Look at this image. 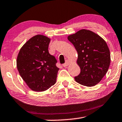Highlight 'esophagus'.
Here are the masks:
<instances>
[{
    "instance_id": "esophagus-1",
    "label": "esophagus",
    "mask_w": 122,
    "mask_h": 122,
    "mask_svg": "<svg viewBox=\"0 0 122 122\" xmlns=\"http://www.w3.org/2000/svg\"><path fill=\"white\" fill-rule=\"evenodd\" d=\"M69 61H68L67 60H66V62H65L64 64H63L62 66H63V67H66V66H67L68 65H69Z\"/></svg>"
}]
</instances>
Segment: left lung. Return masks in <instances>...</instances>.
<instances>
[{"label":"left lung","instance_id":"1","mask_svg":"<svg viewBox=\"0 0 122 122\" xmlns=\"http://www.w3.org/2000/svg\"><path fill=\"white\" fill-rule=\"evenodd\" d=\"M78 53L77 63L81 72L74 79L87 87L99 82L108 71L111 55L108 45L99 35L90 30H81L68 36Z\"/></svg>","mask_w":122,"mask_h":122}]
</instances>
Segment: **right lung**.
<instances>
[{
  "label": "right lung",
  "mask_w": 122,
  "mask_h": 122,
  "mask_svg": "<svg viewBox=\"0 0 122 122\" xmlns=\"http://www.w3.org/2000/svg\"><path fill=\"white\" fill-rule=\"evenodd\" d=\"M50 41L44 35H35L23 46L18 55L20 75L33 91H45L56 82L59 69L55 57L48 51Z\"/></svg>",
  "instance_id": "right-lung-1"
}]
</instances>
